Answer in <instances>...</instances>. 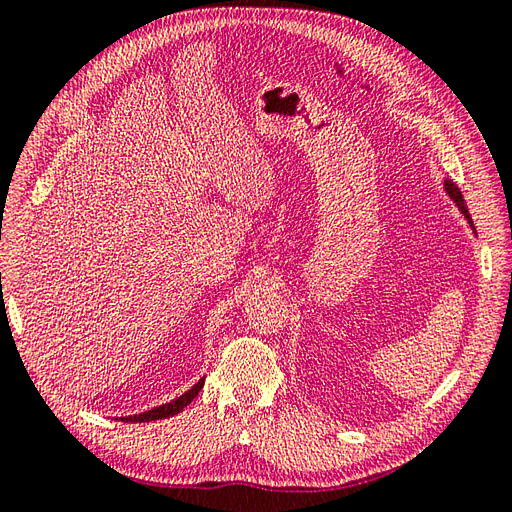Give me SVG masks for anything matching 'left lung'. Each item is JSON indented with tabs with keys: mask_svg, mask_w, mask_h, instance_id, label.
Returning a JSON list of instances; mask_svg holds the SVG:
<instances>
[{
	"mask_svg": "<svg viewBox=\"0 0 512 512\" xmlns=\"http://www.w3.org/2000/svg\"><path fill=\"white\" fill-rule=\"evenodd\" d=\"M446 192H448V194H451V198H453V200H455V203L459 205L461 213H463V215H466V218H468V222L472 224V218H470V213H468V207H466V203H463V196H461V192H459V188H457V185H455V183H451V181H446Z\"/></svg>",
	"mask_w": 512,
	"mask_h": 512,
	"instance_id": "obj_1",
	"label": "left lung"
}]
</instances>
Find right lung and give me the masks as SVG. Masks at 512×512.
Segmentation results:
<instances>
[{
	"label": "right lung",
	"instance_id": "obj_1",
	"mask_svg": "<svg viewBox=\"0 0 512 512\" xmlns=\"http://www.w3.org/2000/svg\"><path fill=\"white\" fill-rule=\"evenodd\" d=\"M203 384H205V378L198 380V384H194L188 393H183V395L177 397L175 401H170V404L158 406V408L147 410V412L136 414V416H126V418H121V421H123V423H147V421H160V418L175 416L177 412H181V410H183L185 406H188L190 401L200 393V389H203Z\"/></svg>",
	"mask_w": 512,
	"mask_h": 512
}]
</instances>
